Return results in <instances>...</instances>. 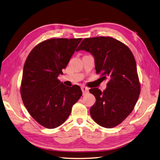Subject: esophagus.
Wrapping results in <instances>:
<instances>
[{"label": "esophagus", "mask_w": 160, "mask_h": 160, "mask_svg": "<svg viewBox=\"0 0 160 160\" xmlns=\"http://www.w3.org/2000/svg\"><path fill=\"white\" fill-rule=\"evenodd\" d=\"M81 90H82V92H83V94L88 93L89 92V88H87V87H85V86L81 87Z\"/></svg>", "instance_id": "obj_1"}]
</instances>
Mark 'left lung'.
I'll list each match as a JSON object with an SVG mask.
<instances>
[{
  "instance_id": "obj_1",
  "label": "left lung",
  "mask_w": 160,
  "mask_h": 160,
  "mask_svg": "<svg viewBox=\"0 0 160 160\" xmlns=\"http://www.w3.org/2000/svg\"><path fill=\"white\" fill-rule=\"evenodd\" d=\"M77 51L85 50L95 58L96 73L108 79L107 88L89 90L96 98L90 109L91 118L98 125L112 128L132 113L141 90L136 62L129 47L110 37L84 38Z\"/></svg>"
}]
</instances>
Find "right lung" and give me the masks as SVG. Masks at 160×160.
Masks as SVG:
<instances>
[{
  "label": "right lung",
  "mask_w": 160,
  "mask_h": 160,
  "mask_svg": "<svg viewBox=\"0 0 160 160\" xmlns=\"http://www.w3.org/2000/svg\"><path fill=\"white\" fill-rule=\"evenodd\" d=\"M82 38H52L38 43L24 65L21 95L31 117L42 126L54 129L68 118L82 95L78 85L67 87L58 79Z\"/></svg>",
  "instance_id": "obj_1"
}]
</instances>
